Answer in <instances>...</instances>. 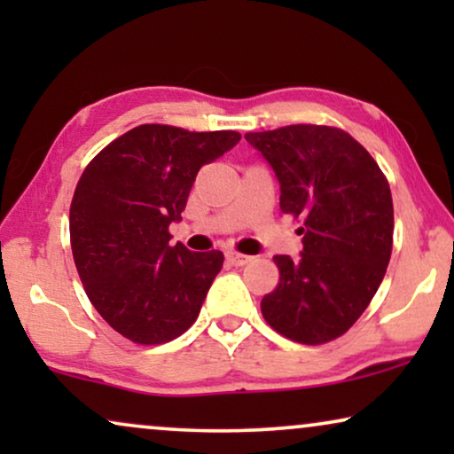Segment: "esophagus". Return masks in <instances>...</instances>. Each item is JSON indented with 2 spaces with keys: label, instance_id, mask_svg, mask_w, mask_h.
<instances>
[{
  "label": "esophagus",
  "instance_id": "esophagus-1",
  "mask_svg": "<svg viewBox=\"0 0 454 454\" xmlns=\"http://www.w3.org/2000/svg\"><path fill=\"white\" fill-rule=\"evenodd\" d=\"M227 262H231L233 266H244L252 260V256H246V254H239V252H227Z\"/></svg>",
  "mask_w": 454,
  "mask_h": 454
}]
</instances>
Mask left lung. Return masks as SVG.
<instances>
[{
  "mask_svg": "<svg viewBox=\"0 0 454 454\" xmlns=\"http://www.w3.org/2000/svg\"><path fill=\"white\" fill-rule=\"evenodd\" d=\"M281 184V210L301 219L303 252L275 256L278 285L264 320L301 345L356 325L380 287L393 252V196L372 154L340 128L295 123L247 132Z\"/></svg>",
  "mask_w": 454,
  "mask_h": 454,
  "instance_id": "8db88e82",
  "label": "left lung"
}]
</instances>
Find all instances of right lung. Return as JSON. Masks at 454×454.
<instances>
[{
  "label": "right lung",
  "instance_id": "right-lung-1",
  "mask_svg": "<svg viewBox=\"0 0 454 454\" xmlns=\"http://www.w3.org/2000/svg\"><path fill=\"white\" fill-rule=\"evenodd\" d=\"M241 138L233 129L142 123L86 165L70 207V241L80 281L103 320L138 345L184 334L200 314L223 252L171 246L192 184Z\"/></svg>",
  "mask_w": 454,
  "mask_h": 454
}]
</instances>
